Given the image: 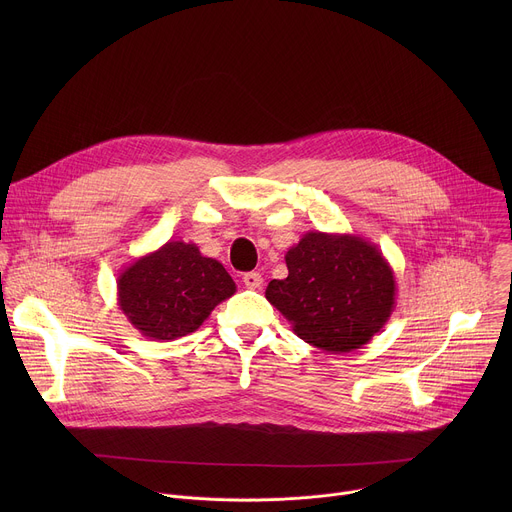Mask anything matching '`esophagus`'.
Listing matches in <instances>:
<instances>
[{
    "mask_svg": "<svg viewBox=\"0 0 512 512\" xmlns=\"http://www.w3.org/2000/svg\"><path fill=\"white\" fill-rule=\"evenodd\" d=\"M243 283H245L249 289H261L263 277H261V273H257V271H249V273L243 275Z\"/></svg>",
    "mask_w": 512,
    "mask_h": 512,
    "instance_id": "34e87169",
    "label": "esophagus"
}]
</instances>
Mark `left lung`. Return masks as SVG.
<instances>
[{
    "instance_id": "1",
    "label": "left lung",
    "mask_w": 512,
    "mask_h": 512,
    "mask_svg": "<svg viewBox=\"0 0 512 512\" xmlns=\"http://www.w3.org/2000/svg\"><path fill=\"white\" fill-rule=\"evenodd\" d=\"M287 277L265 298L304 342L332 352L369 344L395 310V275L379 247L358 235L306 233L285 253Z\"/></svg>"
}]
</instances>
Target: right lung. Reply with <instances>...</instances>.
Returning a JSON list of instances; mask_svg holds the SVG:
<instances>
[{
	"mask_svg": "<svg viewBox=\"0 0 512 512\" xmlns=\"http://www.w3.org/2000/svg\"><path fill=\"white\" fill-rule=\"evenodd\" d=\"M237 291L223 263L194 243L168 241L117 277V304L141 336L170 342L202 326Z\"/></svg>",
	"mask_w": 512,
	"mask_h": 512,
	"instance_id": "right-lung-1",
	"label": "right lung"
}]
</instances>
